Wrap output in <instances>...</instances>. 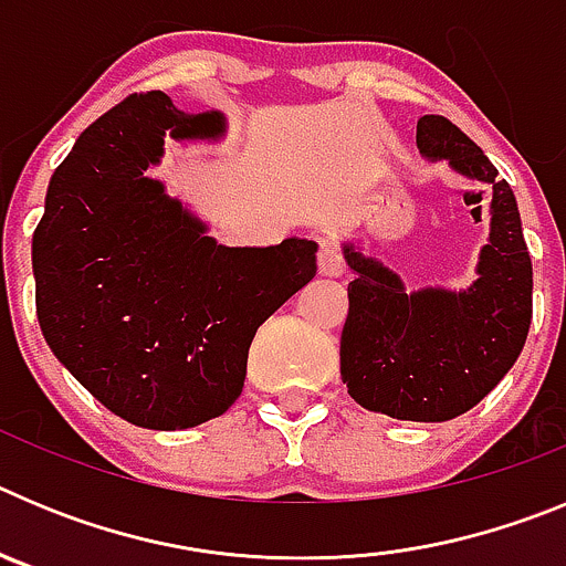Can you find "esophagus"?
Instances as JSON below:
<instances>
[{
	"label": "esophagus",
	"mask_w": 566,
	"mask_h": 566,
	"mask_svg": "<svg viewBox=\"0 0 566 566\" xmlns=\"http://www.w3.org/2000/svg\"><path fill=\"white\" fill-rule=\"evenodd\" d=\"M317 269H319V274H326V277H339V274L345 272L343 252H339V243L334 238L319 240Z\"/></svg>",
	"instance_id": "34e87169"
}]
</instances>
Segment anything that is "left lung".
I'll return each mask as SVG.
<instances>
[{
	"instance_id": "left-lung-1",
	"label": "left lung",
	"mask_w": 566,
	"mask_h": 566,
	"mask_svg": "<svg viewBox=\"0 0 566 566\" xmlns=\"http://www.w3.org/2000/svg\"><path fill=\"white\" fill-rule=\"evenodd\" d=\"M417 147L431 161L490 187V240L479 277L464 292H405L379 260L345 243L348 317L339 337V374L368 411L408 422H448L482 402L513 368L533 317V263L516 195L496 178L482 147L444 115H422Z\"/></svg>"
}]
</instances>
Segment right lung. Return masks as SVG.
I'll return each mask as SVG.
<instances>
[{
	"label": "right lung",
	"mask_w": 566,
	"mask_h": 566,
	"mask_svg": "<svg viewBox=\"0 0 566 566\" xmlns=\"http://www.w3.org/2000/svg\"><path fill=\"white\" fill-rule=\"evenodd\" d=\"M221 133V113L133 93L78 135L33 232L50 352L107 411L149 431L221 417L243 391L254 332L317 272L314 240L221 247L144 175L164 135Z\"/></svg>",
	"instance_id": "add662e5"
}]
</instances>
